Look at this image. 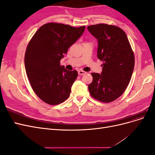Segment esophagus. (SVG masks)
Instances as JSON below:
<instances>
[{"instance_id": "34e87169", "label": "esophagus", "mask_w": 155, "mask_h": 155, "mask_svg": "<svg viewBox=\"0 0 155 155\" xmlns=\"http://www.w3.org/2000/svg\"><path fill=\"white\" fill-rule=\"evenodd\" d=\"M85 74H86V72L85 71H83V70H79V71H78V74L79 75H84Z\"/></svg>"}]
</instances>
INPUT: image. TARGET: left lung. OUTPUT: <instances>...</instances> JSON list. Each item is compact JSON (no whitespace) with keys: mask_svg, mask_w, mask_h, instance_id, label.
<instances>
[{"mask_svg":"<svg viewBox=\"0 0 155 155\" xmlns=\"http://www.w3.org/2000/svg\"><path fill=\"white\" fill-rule=\"evenodd\" d=\"M97 40V57L104 63L101 74L92 73L89 84L91 95L100 101L109 103L124 92L130 82L134 67V57L124 31L106 24L87 27Z\"/></svg>","mask_w":155,"mask_h":155,"instance_id":"left-lung-1","label":"left lung"}]
</instances>
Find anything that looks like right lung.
<instances>
[{
    "label": "right lung",
    "mask_w": 155,
    "mask_h": 155,
    "mask_svg": "<svg viewBox=\"0 0 155 155\" xmlns=\"http://www.w3.org/2000/svg\"><path fill=\"white\" fill-rule=\"evenodd\" d=\"M85 28V26L74 28L47 23L35 32L28 45L25 56L26 75L37 96L46 104L58 105L69 97L78 74L60 65V61Z\"/></svg>",
    "instance_id": "add662e5"
}]
</instances>
